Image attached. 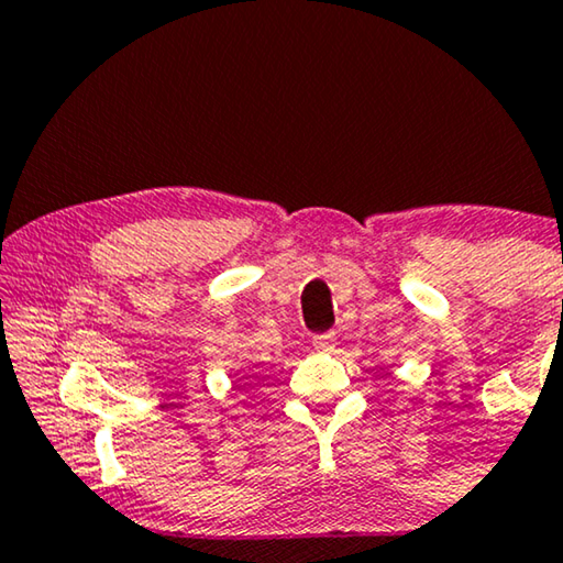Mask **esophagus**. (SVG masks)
Segmentation results:
<instances>
[{
    "mask_svg": "<svg viewBox=\"0 0 563 563\" xmlns=\"http://www.w3.org/2000/svg\"><path fill=\"white\" fill-rule=\"evenodd\" d=\"M335 346V333H318L313 335L316 351H331Z\"/></svg>",
    "mask_w": 563,
    "mask_h": 563,
    "instance_id": "esophagus-1",
    "label": "esophagus"
}]
</instances>
